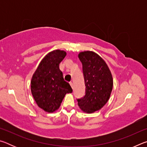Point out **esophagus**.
I'll list each match as a JSON object with an SVG mask.
<instances>
[{
  "instance_id": "esophagus-1",
  "label": "esophagus",
  "mask_w": 147,
  "mask_h": 147,
  "mask_svg": "<svg viewBox=\"0 0 147 147\" xmlns=\"http://www.w3.org/2000/svg\"><path fill=\"white\" fill-rule=\"evenodd\" d=\"M69 84H70V85L71 86L72 88H73V83L72 82H69Z\"/></svg>"
}]
</instances>
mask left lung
Instances as JSON below:
<instances>
[{"label": "left lung", "instance_id": "8db88e82", "mask_svg": "<svg viewBox=\"0 0 147 147\" xmlns=\"http://www.w3.org/2000/svg\"><path fill=\"white\" fill-rule=\"evenodd\" d=\"M86 85V94L77 99L84 112L91 113L100 109L108 101L113 88V78L104 59L92 51L80 53Z\"/></svg>", "mask_w": 147, "mask_h": 147}]
</instances>
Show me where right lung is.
Segmentation results:
<instances>
[{"instance_id":"add662e5","label":"right lung","mask_w":147,"mask_h":147,"mask_svg":"<svg viewBox=\"0 0 147 147\" xmlns=\"http://www.w3.org/2000/svg\"><path fill=\"white\" fill-rule=\"evenodd\" d=\"M66 53L55 50L47 54L32 76L31 92L39 108L47 112L57 110L67 93L73 92L71 86L64 80L59 65Z\"/></svg>"}]
</instances>
